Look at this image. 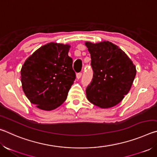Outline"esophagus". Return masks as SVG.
<instances>
[{
  "label": "esophagus",
  "mask_w": 157,
  "mask_h": 157,
  "mask_svg": "<svg viewBox=\"0 0 157 157\" xmlns=\"http://www.w3.org/2000/svg\"><path fill=\"white\" fill-rule=\"evenodd\" d=\"M81 77H82V73H78L76 74V78L78 79H80Z\"/></svg>",
  "instance_id": "esophagus-1"
}]
</instances>
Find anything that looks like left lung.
<instances>
[{
  "instance_id": "left-lung-1",
  "label": "left lung",
  "mask_w": 157,
  "mask_h": 157,
  "mask_svg": "<svg viewBox=\"0 0 157 157\" xmlns=\"http://www.w3.org/2000/svg\"><path fill=\"white\" fill-rule=\"evenodd\" d=\"M91 55L94 78L86 90L90 102L102 109L113 107L128 94L136 74L126 53L110 41L85 42Z\"/></svg>"
}]
</instances>
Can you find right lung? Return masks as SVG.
<instances>
[{
	"label": "right lung",
	"instance_id": "obj_1",
	"mask_svg": "<svg viewBox=\"0 0 157 157\" xmlns=\"http://www.w3.org/2000/svg\"><path fill=\"white\" fill-rule=\"evenodd\" d=\"M69 44L50 42L37 49L21 70L22 89L37 108L51 111L62 104L75 79Z\"/></svg>",
	"mask_w": 157,
	"mask_h": 157
}]
</instances>
